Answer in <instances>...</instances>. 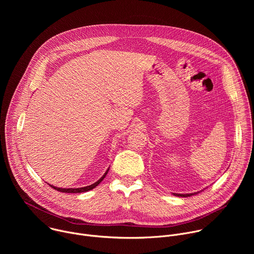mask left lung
I'll return each mask as SVG.
<instances>
[{"label": "left lung", "instance_id": "1", "mask_svg": "<svg viewBox=\"0 0 254 254\" xmlns=\"http://www.w3.org/2000/svg\"><path fill=\"white\" fill-rule=\"evenodd\" d=\"M197 193L199 192H196V193H192V194H174L175 196H178V197H190L192 195H196Z\"/></svg>", "mask_w": 254, "mask_h": 254}]
</instances>
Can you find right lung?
I'll use <instances>...</instances> for the list:
<instances>
[{"label":"right lung","mask_w":254,"mask_h":254,"mask_svg":"<svg viewBox=\"0 0 254 254\" xmlns=\"http://www.w3.org/2000/svg\"><path fill=\"white\" fill-rule=\"evenodd\" d=\"M108 170L110 169H107V171L104 173V175L97 181V182H95L94 184H92V185H90V186H86V187H82V188H69V189H66V188H58V187H55V186H52V185H49V186H51L53 189H55V190H57V191H59V192H62V193H83V192H87V191H89V190H92L93 188H95L101 181L105 178V176H106V174H107V172H108Z\"/></svg>","instance_id":"obj_1"}]
</instances>
